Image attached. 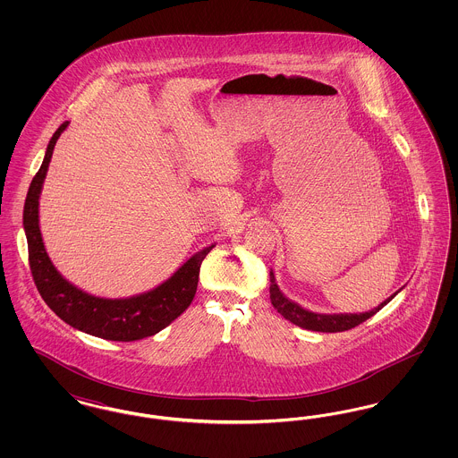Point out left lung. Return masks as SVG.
I'll return each mask as SVG.
<instances>
[{
  "label": "left lung",
  "mask_w": 458,
  "mask_h": 458,
  "mask_svg": "<svg viewBox=\"0 0 458 458\" xmlns=\"http://www.w3.org/2000/svg\"><path fill=\"white\" fill-rule=\"evenodd\" d=\"M269 299L273 307L284 316V319H288L290 323H293L295 327L310 329V331H321V333H338V331H347L352 327H359L360 323H364L366 319L372 318L377 310H381L385 305L392 301L393 297L402 290H398L396 293H393L392 297H388L385 302L370 309L369 312H359V314H319V312H312L307 310L302 305L290 301L288 297H284L280 290V286L276 284L275 273L269 271Z\"/></svg>",
  "instance_id": "left-lung-1"
}]
</instances>
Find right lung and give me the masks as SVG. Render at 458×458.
<instances>
[{
	"instance_id": "right-lung-1",
	"label": "right lung",
	"mask_w": 458,
	"mask_h": 458,
	"mask_svg": "<svg viewBox=\"0 0 458 458\" xmlns=\"http://www.w3.org/2000/svg\"><path fill=\"white\" fill-rule=\"evenodd\" d=\"M66 127L68 122L53 133L46 148L43 165L29 187L23 206V230L29 245V264L36 286L47 307L66 325L79 331L111 342H135L153 336L174 323L191 305L196 295L200 264L216 243H211L209 247L196 252L166 282L139 295L125 299H105L90 295L70 284L49 259L39 228V197L44 178L56 140Z\"/></svg>"
}]
</instances>
